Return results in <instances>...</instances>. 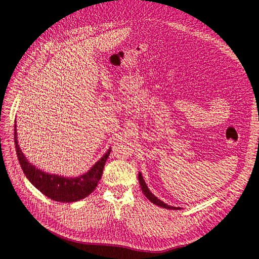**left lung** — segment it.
<instances>
[{
  "instance_id": "8db88e82",
  "label": "left lung",
  "mask_w": 259,
  "mask_h": 259,
  "mask_svg": "<svg viewBox=\"0 0 259 259\" xmlns=\"http://www.w3.org/2000/svg\"><path fill=\"white\" fill-rule=\"evenodd\" d=\"M138 178H139V183H140V186H141L142 191H143V194L145 195V197H146L152 203H154V204H156V205H158V206H161V207H163V208H169V210H181V207L168 205L166 203H164L163 201H161L160 199H158L155 195H153L152 191L148 189V187H147V185H146V183H145L143 177H142V173H141V172H139V177H138Z\"/></svg>"
}]
</instances>
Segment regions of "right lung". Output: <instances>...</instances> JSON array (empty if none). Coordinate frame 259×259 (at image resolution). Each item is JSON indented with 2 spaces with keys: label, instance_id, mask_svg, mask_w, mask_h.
Listing matches in <instances>:
<instances>
[{
  "label": "right lung",
  "instance_id": "add662e5",
  "mask_svg": "<svg viewBox=\"0 0 259 259\" xmlns=\"http://www.w3.org/2000/svg\"><path fill=\"white\" fill-rule=\"evenodd\" d=\"M14 139L16 153H17L21 169L31 184L37 188L41 194L55 200V201L68 203L79 201V200L88 197L96 189L99 181L101 180L104 164L112 149L108 148L102 158H100V160L91 166L88 172L79 175V177L66 178L58 174H51L41 171L29 162L19 147L16 124L14 130Z\"/></svg>",
  "mask_w": 259,
  "mask_h": 259
}]
</instances>
